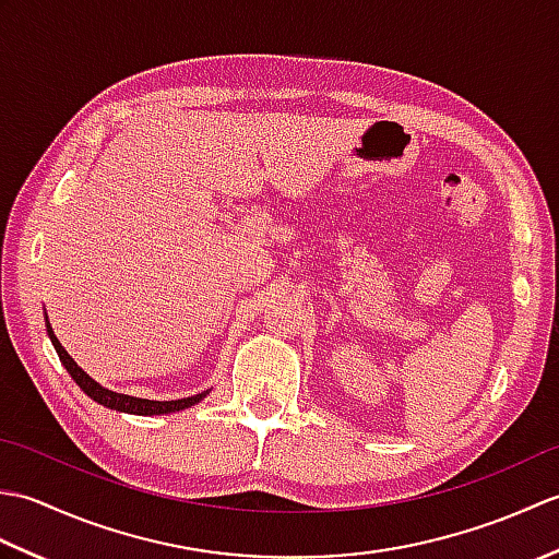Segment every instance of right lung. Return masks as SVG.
Wrapping results in <instances>:
<instances>
[{"label":"right lung","instance_id":"add662e5","mask_svg":"<svg viewBox=\"0 0 559 559\" xmlns=\"http://www.w3.org/2000/svg\"><path fill=\"white\" fill-rule=\"evenodd\" d=\"M47 319V314H45ZM47 324V336H50L52 346L59 355V360H62V365L67 367V372L71 374V379L81 386L83 394H88L93 401H98L100 406L105 408H112V411H122V413H134V415H163V413H175V411H185V408H192L194 403H199L201 399H204L209 391H201V394L197 396H187V399H177V401H148V399H136V396H127V394H117V391H110L100 386L96 379H91L86 372L81 370V367L74 362V358L62 348V343L57 341L55 331L50 326V322Z\"/></svg>","mask_w":559,"mask_h":559}]
</instances>
